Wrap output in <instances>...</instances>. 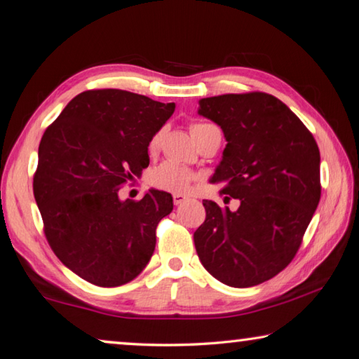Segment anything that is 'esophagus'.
I'll use <instances>...</instances> for the list:
<instances>
[{
  "label": "esophagus",
  "instance_id": "obj_1",
  "mask_svg": "<svg viewBox=\"0 0 359 359\" xmlns=\"http://www.w3.org/2000/svg\"><path fill=\"white\" fill-rule=\"evenodd\" d=\"M172 201H174V205H180V203H184L187 201V198L184 194H174Z\"/></svg>",
  "mask_w": 359,
  "mask_h": 359
}]
</instances>
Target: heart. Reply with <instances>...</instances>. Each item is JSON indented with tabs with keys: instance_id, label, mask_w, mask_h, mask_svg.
Segmentation results:
<instances>
[{
	"instance_id": "heart-1",
	"label": "heart",
	"mask_w": 359,
	"mask_h": 359,
	"mask_svg": "<svg viewBox=\"0 0 359 359\" xmlns=\"http://www.w3.org/2000/svg\"><path fill=\"white\" fill-rule=\"evenodd\" d=\"M203 126L205 124H193L191 135H194V133L201 128H203ZM160 140H161L160 132L156 133V135L149 140V144H147V151H149V154H156L158 151ZM149 180L154 187L158 189H163V191L184 194L189 188H191L193 182L196 180V174L193 171L187 170L184 166L174 163V161H163V163L158 165L157 168H154Z\"/></svg>"
}]
</instances>
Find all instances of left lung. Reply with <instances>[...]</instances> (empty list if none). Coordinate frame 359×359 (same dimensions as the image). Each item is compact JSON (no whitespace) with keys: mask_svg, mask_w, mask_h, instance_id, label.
Listing matches in <instances>:
<instances>
[{"mask_svg":"<svg viewBox=\"0 0 359 359\" xmlns=\"http://www.w3.org/2000/svg\"><path fill=\"white\" fill-rule=\"evenodd\" d=\"M198 111L221 126L227 142L212 182L241 203L230 212L202 202L196 252L224 285H259L292 262L318 208V143L286 104L262 91L203 97Z\"/></svg>","mask_w":359,"mask_h":359,"instance_id":"obj_1","label":"left lung"}]
</instances>
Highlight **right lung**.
I'll use <instances>...</instances> for the list:
<instances>
[{
  "mask_svg": "<svg viewBox=\"0 0 359 359\" xmlns=\"http://www.w3.org/2000/svg\"><path fill=\"white\" fill-rule=\"evenodd\" d=\"M174 109L126 90H87L41 137L34 198L46 240L90 283L124 285L149 263L172 196L149 189L142 201H119L118 189L149 166L147 144Z\"/></svg>",
  "mask_w": 359,
  "mask_h": 359,
  "instance_id": "add662e5",
  "label": "right lung"
}]
</instances>
